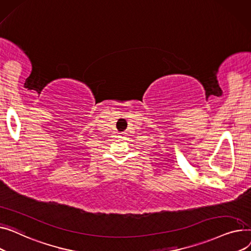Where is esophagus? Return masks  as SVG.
<instances>
[{"mask_svg": "<svg viewBox=\"0 0 251 251\" xmlns=\"http://www.w3.org/2000/svg\"><path fill=\"white\" fill-rule=\"evenodd\" d=\"M125 136V132H121V138H124Z\"/></svg>", "mask_w": 251, "mask_h": 251, "instance_id": "34e87169", "label": "esophagus"}]
</instances>
